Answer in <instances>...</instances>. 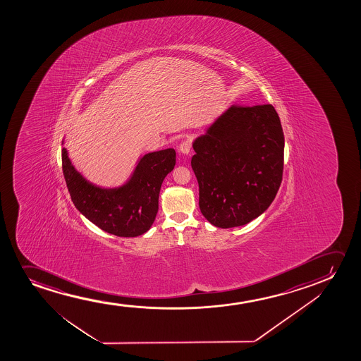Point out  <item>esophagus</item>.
<instances>
[{"mask_svg": "<svg viewBox=\"0 0 361 361\" xmlns=\"http://www.w3.org/2000/svg\"><path fill=\"white\" fill-rule=\"evenodd\" d=\"M178 152L183 155H188L191 152V143L188 140H185L178 147Z\"/></svg>", "mask_w": 361, "mask_h": 361, "instance_id": "1", "label": "esophagus"}]
</instances>
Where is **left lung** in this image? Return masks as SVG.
<instances>
[{
    "mask_svg": "<svg viewBox=\"0 0 361 361\" xmlns=\"http://www.w3.org/2000/svg\"><path fill=\"white\" fill-rule=\"evenodd\" d=\"M200 209L218 228L265 212L281 185L285 138L271 104L231 106L193 140Z\"/></svg>",
    "mask_w": 361,
    "mask_h": 361,
    "instance_id": "1",
    "label": "left lung"
}]
</instances>
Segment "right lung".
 <instances>
[{
    "instance_id": "add662e5",
    "label": "right lung",
    "mask_w": 361,
    "mask_h": 361,
    "mask_svg": "<svg viewBox=\"0 0 361 361\" xmlns=\"http://www.w3.org/2000/svg\"><path fill=\"white\" fill-rule=\"evenodd\" d=\"M64 144V140H63ZM63 173L71 201L90 222L117 237H138L153 226L164 178L176 163V152L163 149L140 155L128 180L104 188L85 178L61 149Z\"/></svg>"
}]
</instances>
